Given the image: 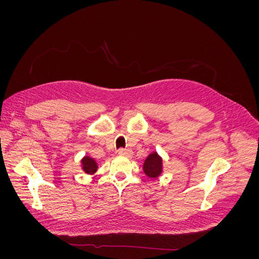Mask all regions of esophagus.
I'll list each match as a JSON object with an SVG mask.
<instances>
[{
  "instance_id": "esophagus-1",
  "label": "esophagus",
  "mask_w": 259,
  "mask_h": 259,
  "mask_svg": "<svg viewBox=\"0 0 259 259\" xmlns=\"http://www.w3.org/2000/svg\"><path fill=\"white\" fill-rule=\"evenodd\" d=\"M117 154H120V155H124V156H130V155H132V150H131V149H124V148H120L119 150H117Z\"/></svg>"
}]
</instances>
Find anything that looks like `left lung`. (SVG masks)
<instances>
[{
    "instance_id": "obj_1",
    "label": "left lung",
    "mask_w": 259,
    "mask_h": 259,
    "mask_svg": "<svg viewBox=\"0 0 259 259\" xmlns=\"http://www.w3.org/2000/svg\"><path fill=\"white\" fill-rule=\"evenodd\" d=\"M144 171L150 178L158 177L162 173V159L158 153L154 152L148 155L144 163Z\"/></svg>"
}]
</instances>
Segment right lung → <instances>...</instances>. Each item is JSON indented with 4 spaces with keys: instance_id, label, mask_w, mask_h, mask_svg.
<instances>
[{
    "instance_id": "1",
    "label": "right lung",
    "mask_w": 259,
    "mask_h": 259,
    "mask_svg": "<svg viewBox=\"0 0 259 259\" xmlns=\"http://www.w3.org/2000/svg\"><path fill=\"white\" fill-rule=\"evenodd\" d=\"M82 166L85 173L88 174H94L97 170V163L90 156H85L82 160Z\"/></svg>"
}]
</instances>
